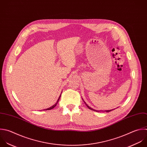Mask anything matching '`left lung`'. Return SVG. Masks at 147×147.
<instances>
[{
	"label": "left lung",
	"instance_id": "obj_1",
	"mask_svg": "<svg viewBox=\"0 0 147 147\" xmlns=\"http://www.w3.org/2000/svg\"><path fill=\"white\" fill-rule=\"evenodd\" d=\"M83 101H84V100H83ZM84 103H85V102H84ZM85 105H86V106H87V107H88V109H90V110H93V111H96V112H97V111H98V112H99V111H96V110H94V109H92V108H90V107H89V106H88V105H86V103H85ZM112 110H107V111H106V112H107V113H108V112H110V111H112Z\"/></svg>",
	"mask_w": 147,
	"mask_h": 147
}]
</instances>
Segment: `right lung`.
<instances>
[{
  "label": "right lung",
  "mask_w": 147,
  "mask_h": 147,
  "mask_svg": "<svg viewBox=\"0 0 147 147\" xmlns=\"http://www.w3.org/2000/svg\"><path fill=\"white\" fill-rule=\"evenodd\" d=\"M61 95H60V96L59 97V98H58V100H57V103L54 105H53V106H51V107H50V108H48V109H45V110H51V109H54L56 106H57V105L58 104V102H59V99H60V97H61Z\"/></svg>",
  "instance_id": "obj_1"
}]
</instances>
